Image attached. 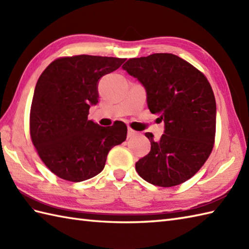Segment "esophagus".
<instances>
[{
    "mask_svg": "<svg viewBox=\"0 0 249 249\" xmlns=\"http://www.w3.org/2000/svg\"><path fill=\"white\" fill-rule=\"evenodd\" d=\"M137 134H138V133H137V131H135L134 129H131V128L127 129V137H128V138H131V137L136 136Z\"/></svg>",
    "mask_w": 249,
    "mask_h": 249,
    "instance_id": "34e87169",
    "label": "esophagus"
}]
</instances>
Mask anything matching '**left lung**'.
I'll use <instances>...</instances> for the list:
<instances>
[{
	"label": "left lung",
	"instance_id": "8db88e82",
	"mask_svg": "<svg viewBox=\"0 0 249 249\" xmlns=\"http://www.w3.org/2000/svg\"><path fill=\"white\" fill-rule=\"evenodd\" d=\"M122 68L143 86L147 107L165 124L158 141L145 133L151 151L136 162L137 172L157 186L184 183L203 166L213 150L216 102L208 79L171 53L129 59Z\"/></svg>",
	"mask_w": 249,
	"mask_h": 249
}]
</instances>
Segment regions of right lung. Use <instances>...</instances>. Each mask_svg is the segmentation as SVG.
I'll return each instance as SVG.
<instances>
[{
    "mask_svg": "<svg viewBox=\"0 0 249 249\" xmlns=\"http://www.w3.org/2000/svg\"><path fill=\"white\" fill-rule=\"evenodd\" d=\"M125 59L75 55L53 61L38 78L30 114L32 142L55 176L81 182L103 171L109 151L125 141L123 122L103 127L88 120L98 103L100 78Z\"/></svg>",
    "mask_w": 249,
    "mask_h": 249,
    "instance_id": "1",
    "label": "right lung"
}]
</instances>
